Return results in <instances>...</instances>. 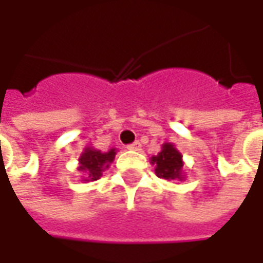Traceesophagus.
I'll return each mask as SVG.
<instances>
[{"mask_svg":"<svg viewBox=\"0 0 263 263\" xmlns=\"http://www.w3.org/2000/svg\"><path fill=\"white\" fill-rule=\"evenodd\" d=\"M127 149H130V151H139L140 149V142H135V143H130Z\"/></svg>","mask_w":263,"mask_h":263,"instance_id":"obj_1","label":"esophagus"}]
</instances>
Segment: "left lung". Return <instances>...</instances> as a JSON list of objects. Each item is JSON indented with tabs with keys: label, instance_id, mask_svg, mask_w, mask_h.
<instances>
[{
	"label": "left lung",
	"instance_id": "left-lung-1",
	"mask_svg": "<svg viewBox=\"0 0 263 263\" xmlns=\"http://www.w3.org/2000/svg\"><path fill=\"white\" fill-rule=\"evenodd\" d=\"M151 164L155 165V173L164 180H183V157L173 143H164L161 152L151 158Z\"/></svg>",
	"mask_w": 263,
	"mask_h": 263
}]
</instances>
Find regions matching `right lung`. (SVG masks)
<instances>
[{
  "label": "right lung",
  "instance_id": "obj_1",
  "mask_svg": "<svg viewBox=\"0 0 263 263\" xmlns=\"http://www.w3.org/2000/svg\"><path fill=\"white\" fill-rule=\"evenodd\" d=\"M117 151L109 149L108 152H101L93 147H86L79 158V171L85 174L83 181H95L102 176V171L109 168V164L114 161Z\"/></svg>",
  "mask_w": 263,
  "mask_h": 263
}]
</instances>
